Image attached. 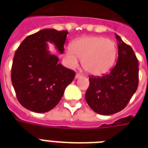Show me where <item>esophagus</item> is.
I'll return each mask as SVG.
<instances>
[{
  "instance_id": "obj_1",
  "label": "esophagus",
  "mask_w": 148,
  "mask_h": 148,
  "mask_svg": "<svg viewBox=\"0 0 148 148\" xmlns=\"http://www.w3.org/2000/svg\"><path fill=\"white\" fill-rule=\"evenodd\" d=\"M83 77V75H82L81 74H79V73H77V74H76V75H75V78L78 79V78H80V77Z\"/></svg>"
}]
</instances>
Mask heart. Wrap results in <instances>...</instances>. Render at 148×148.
I'll return each instance as SVG.
<instances>
[{
	"instance_id": "heart-1",
	"label": "heart",
	"mask_w": 148,
	"mask_h": 148,
	"mask_svg": "<svg viewBox=\"0 0 148 148\" xmlns=\"http://www.w3.org/2000/svg\"><path fill=\"white\" fill-rule=\"evenodd\" d=\"M117 49L112 40L103 37L88 36L78 38L65 50L64 57L71 67H76L78 58L86 71L101 75L111 68L117 58Z\"/></svg>"
}]
</instances>
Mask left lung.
<instances>
[{
  "label": "left lung",
  "mask_w": 148,
  "mask_h": 148,
  "mask_svg": "<svg viewBox=\"0 0 148 148\" xmlns=\"http://www.w3.org/2000/svg\"><path fill=\"white\" fill-rule=\"evenodd\" d=\"M118 59L114 67L102 77H90L85 99L94 111L110 115L123 110L138 86V61L131 46L117 34Z\"/></svg>",
  "instance_id": "left-lung-1"
}]
</instances>
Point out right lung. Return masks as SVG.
Listing matches in <instances>:
<instances>
[{"instance_id":"obj_1","label":"right lung","mask_w":148,"mask_h":148,"mask_svg":"<svg viewBox=\"0 0 148 148\" xmlns=\"http://www.w3.org/2000/svg\"><path fill=\"white\" fill-rule=\"evenodd\" d=\"M67 31L44 29L27 36L17 48L11 68V81L17 98L24 108L45 113L55 107L75 72L58 63L59 58L48 51L52 43L64 53Z\"/></svg>"}]
</instances>
